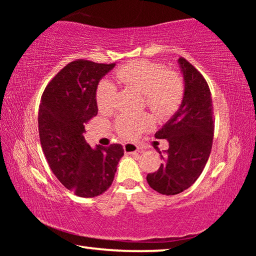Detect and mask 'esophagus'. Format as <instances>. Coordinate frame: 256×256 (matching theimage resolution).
Segmentation results:
<instances>
[{
	"instance_id": "1",
	"label": "esophagus",
	"mask_w": 256,
	"mask_h": 256,
	"mask_svg": "<svg viewBox=\"0 0 256 256\" xmlns=\"http://www.w3.org/2000/svg\"><path fill=\"white\" fill-rule=\"evenodd\" d=\"M123 149H124V152L126 154H134L138 151V146L134 144H125L123 146Z\"/></svg>"
}]
</instances>
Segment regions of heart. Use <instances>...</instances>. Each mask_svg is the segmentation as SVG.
I'll use <instances>...</instances> for the list:
<instances>
[{"label": "heart", "mask_w": 256, "mask_h": 256, "mask_svg": "<svg viewBox=\"0 0 256 256\" xmlns=\"http://www.w3.org/2000/svg\"><path fill=\"white\" fill-rule=\"evenodd\" d=\"M120 84L144 94L146 105L160 120L172 116L178 110L184 97V82L175 71L148 60H134L115 72ZM116 86L104 80L96 92L97 106L100 110H110L115 104ZM118 132L125 138H136L141 132L152 126L149 115H122L115 123Z\"/></svg>", "instance_id": "1"}]
</instances>
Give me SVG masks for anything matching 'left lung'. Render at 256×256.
I'll list each match as a JSON object with an SVG mask.
<instances>
[{
	"label": "left lung",
	"instance_id": "obj_1",
	"mask_svg": "<svg viewBox=\"0 0 256 256\" xmlns=\"http://www.w3.org/2000/svg\"><path fill=\"white\" fill-rule=\"evenodd\" d=\"M185 81L184 97L176 114L154 134L170 148L159 170L146 175L151 188L175 196L188 188L201 175L214 140V106L206 81L188 60L178 58Z\"/></svg>",
	"mask_w": 256,
	"mask_h": 256
}]
</instances>
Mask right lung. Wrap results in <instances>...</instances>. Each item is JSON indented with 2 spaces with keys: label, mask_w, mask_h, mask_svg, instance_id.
Returning a JSON list of instances; mask_svg holds the SVG:
<instances>
[{
  "label": "right lung",
  "mask_w": 256,
  "mask_h": 256,
  "mask_svg": "<svg viewBox=\"0 0 256 256\" xmlns=\"http://www.w3.org/2000/svg\"><path fill=\"white\" fill-rule=\"evenodd\" d=\"M115 63L78 60L68 63L44 90L38 131L53 174L78 196H100L112 185L124 149L118 144L92 149L84 124L97 115V86Z\"/></svg>",
  "instance_id": "obj_1"
}]
</instances>
